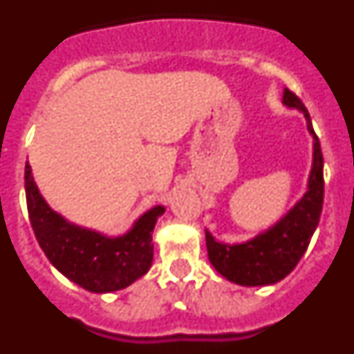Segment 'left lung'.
I'll return each mask as SVG.
<instances>
[{
	"instance_id": "8db88e82",
	"label": "left lung",
	"mask_w": 354,
	"mask_h": 354,
	"mask_svg": "<svg viewBox=\"0 0 354 354\" xmlns=\"http://www.w3.org/2000/svg\"><path fill=\"white\" fill-rule=\"evenodd\" d=\"M283 102L289 108L301 109L308 122V131L314 136V165L308 179V192L274 227L248 243L221 245L205 232L211 264L227 280L239 286H271L286 278L308 248L323 211V152L312 127L310 115L301 99L290 90L283 92Z\"/></svg>"
}]
</instances>
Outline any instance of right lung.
I'll list each match as a JSON object with an SVG mask.
<instances>
[{
    "instance_id": "obj_1",
    "label": "right lung",
    "mask_w": 354,
    "mask_h": 354,
    "mask_svg": "<svg viewBox=\"0 0 354 354\" xmlns=\"http://www.w3.org/2000/svg\"><path fill=\"white\" fill-rule=\"evenodd\" d=\"M28 216L40 248L62 274L90 292L124 289L149 271L154 257L152 230L165 207L150 209L126 236L104 237L68 223L48 207L35 186L30 165L24 168Z\"/></svg>"
}]
</instances>
